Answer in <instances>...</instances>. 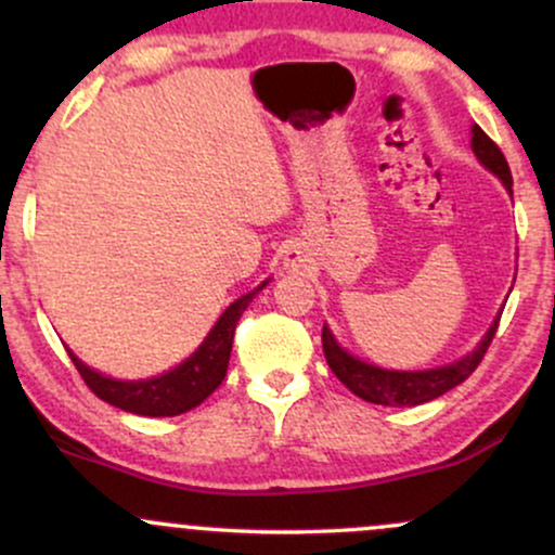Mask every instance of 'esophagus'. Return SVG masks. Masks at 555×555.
<instances>
[{
    "label": "esophagus",
    "mask_w": 555,
    "mask_h": 555,
    "mask_svg": "<svg viewBox=\"0 0 555 555\" xmlns=\"http://www.w3.org/2000/svg\"><path fill=\"white\" fill-rule=\"evenodd\" d=\"M284 269L305 271V269H308V256H305V253L299 250L297 245L286 247V250H284Z\"/></svg>",
    "instance_id": "34e87169"
}]
</instances>
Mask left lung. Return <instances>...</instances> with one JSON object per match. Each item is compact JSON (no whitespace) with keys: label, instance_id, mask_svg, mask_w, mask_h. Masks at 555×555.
Segmentation results:
<instances>
[{"label":"left lung","instance_id":"left-lung-1","mask_svg":"<svg viewBox=\"0 0 555 555\" xmlns=\"http://www.w3.org/2000/svg\"><path fill=\"white\" fill-rule=\"evenodd\" d=\"M473 145L477 162L486 167L490 175H495L501 180L506 193L512 195V171H508L506 158H503L499 145L490 140L480 127L473 125ZM501 313L493 318L482 339L477 341L473 352H467L464 358L454 362H443L436 367H423V371H393V367H380L375 362H367L358 358V354L349 352L347 347H341V341L336 339V334L331 331L328 323H323V354H326L328 367L334 371L336 378L341 380L354 397L371 401V404H384V406H417L425 401H433L443 397L446 391H451L454 386H460L462 380H467L475 373V367L480 365L482 354L488 352L490 341H493L495 328H499Z\"/></svg>","mask_w":555,"mask_h":555}]
</instances>
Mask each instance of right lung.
Segmentation results:
<instances>
[{"mask_svg": "<svg viewBox=\"0 0 555 555\" xmlns=\"http://www.w3.org/2000/svg\"><path fill=\"white\" fill-rule=\"evenodd\" d=\"M269 282L271 279H266V282H260L253 292L234 299L224 313L219 315V321L214 323L211 331H208L206 339L197 344L195 352H190L188 358L177 362L169 371L151 375V378H114V375H106L95 371L91 365H86L69 347L67 352L69 358H73L75 367L80 371L82 380H86L95 397L104 399L106 404H114L119 406V410L143 417L182 415V412L201 404V401L206 399L208 393H214L221 380H224L229 354H232L234 328H237L240 315L245 313V308L253 302V297H256Z\"/></svg>", "mask_w": 555, "mask_h": 555, "instance_id": "1", "label": "right lung"}]
</instances>
